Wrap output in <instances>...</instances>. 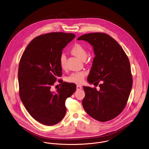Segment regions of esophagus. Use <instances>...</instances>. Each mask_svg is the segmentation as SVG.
Masks as SVG:
<instances>
[{
	"mask_svg": "<svg viewBox=\"0 0 149 149\" xmlns=\"http://www.w3.org/2000/svg\"><path fill=\"white\" fill-rule=\"evenodd\" d=\"M81 88H82V87L81 86H80V85H78L77 86V90H78V91L80 90Z\"/></svg>",
	"mask_w": 149,
	"mask_h": 149,
	"instance_id": "1",
	"label": "esophagus"
}]
</instances>
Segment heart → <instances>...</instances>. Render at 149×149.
<instances>
[{
    "label": "heart",
    "instance_id": "heart-1",
    "mask_svg": "<svg viewBox=\"0 0 149 149\" xmlns=\"http://www.w3.org/2000/svg\"><path fill=\"white\" fill-rule=\"evenodd\" d=\"M71 54L78 58L84 60H85L87 53L85 48L80 43H74L70 49ZM66 57L65 55L62 54L60 55L58 58V62L60 66L62 68H65L66 66ZM86 75V72L84 71H77L72 73L70 76L67 78V80L69 82L73 83L75 84H81L84 80V78Z\"/></svg>",
    "mask_w": 149,
    "mask_h": 149
}]
</instances>
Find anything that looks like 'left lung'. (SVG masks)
Returning <instances> with one entry per match:
<instances>
[{
  "instance_id": "1",
  "label": "left lung",
  "mask_w": 149,
  "mask_h": 149,
  "mask_svg": "<svg viewBox=\"0 0 149 149\" xmlns=\"http://www.w3.org/2000/svg\"><path fill=\"white\" fill-rule=\"evenodd\" d=\"M78 40L92 45L95 55L87 79L88 82L98 85L103 81L98 91L95 87L83 86L85 93L83 108L96 120H111L124 109L132 89L129 59L118 43L105 33L85 34Z\"/></svg>"
}]
</instances>
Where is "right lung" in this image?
Listing matches in <instances>:
<instances>
[{
    "instance_id": "right-lung-1",
    "label": "right lung",
    "mask_w": 149,
    "mask_h": 149,
    "mask_svg": "<svg viewBox=\"0 0 149 149\" xmlns=\"http://www.w3.org/2000/svg\"><path fill=\"white\" fill-rule=\"evenodd\" d=\"M75 37L61 32L38 36L22 55L18 73L19 97L29 114L43 125L52 126L63 120L65 100L76 91L75 84L63 81L56 93L50 90L62 75L58 62L62 50Z\"/></svg>"
}]
</instances>
